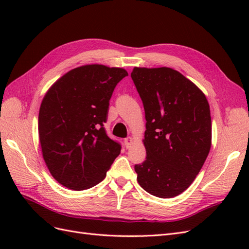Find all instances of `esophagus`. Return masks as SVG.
I'll return each instance as SVG.
<instances>
[{
	"label": "esophagus",
	"mask_w": 249,
	"mask_h": 249,
	"mask_svg": "<svg viewBox=\"0 0 249 249\" xmlns=\"http://www.w3.org/2000/svg\"><path fill=\"white\" fill-rule=\"evenodd\" d=\"M132 144H133V139L131 137H127L124 139V145L126 148H130Z\"/></svg>",
	"instance_id": "34e87169"
}]
</instances>
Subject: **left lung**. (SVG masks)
Returning a JSON list of instances; mask_svg holds the SVG:
<instances>
[{
  "label": "left lung",
  "mask_w": 249,
  "mask_h": 249,
  "mask_svg": "<svg viewBox=\"0 0 249 249\" xmlns=\"http://www.w3.org/2000/svg\"><path fill=\"white\" fill-rule=\"evenodd\" d=\"M132 80L145 112L146 160L135 165L139 185L171 198L198 175L212 142L210 106L201 90L169 67H134Z\"/></svg>",
  "instance_id": "obj_1"
}]
</instances>
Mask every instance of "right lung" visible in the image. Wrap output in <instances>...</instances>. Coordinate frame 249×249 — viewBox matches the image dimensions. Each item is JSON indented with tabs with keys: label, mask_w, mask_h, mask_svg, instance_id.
<instances>
[{
	"label": "right lung",
	"mask_w": 249,
	"mask_h": 249,
	"mask_svg": "<svg viewBox=\"0 0 249 249\" xmlns=\"http://www.w3.org/2000/svg\"><path fill=\"white\" fill-rule=\"evenodd\" d=\"M124 69L88 64L66 72L40 105L38 134L42 157L59 184L89 189L106 178L122 146L106 134L109 101Z\"/></svg>",
	"instance_id": "add662e5"
}]
</instances>
